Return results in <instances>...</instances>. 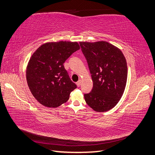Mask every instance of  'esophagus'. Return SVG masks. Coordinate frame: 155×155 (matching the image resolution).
I'll list each match as a JSON object with an SVG mask.
<instances>
[{
	"mask_svg": "<svg viewBox=\"0 0 155 155\" xmlns=\"http://www.w3.org/2000/svg\"><path fill=\"white\" fill-rule=\"evenodd\" d=\"M81 80H79L77 83H76V84H77V85H78V87H80V85H81Z\"/></svg>",
	"mask_w": 155,
	"mask_h": 155,
	"instance_id": "obj_1",
	"label": "esophagus"
}]
</instances>
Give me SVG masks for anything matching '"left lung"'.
<instances>
[{"instance_id": "1", "label": "left lung", "mask_w": 155, "mask_h": 155, "mask_svg": "<svg viewBox=\"0 0 155 155\" xmlns=\"http://www.w3.org/2000/svg\"><path fill=\"white\" fill-rule=\"evenodd\" d=\"M91 74L93 89L84 94L95 111H107L117 104L125 91L127 65L122 51L105 41L80 42Z\"/></svg>"}]
</instances>
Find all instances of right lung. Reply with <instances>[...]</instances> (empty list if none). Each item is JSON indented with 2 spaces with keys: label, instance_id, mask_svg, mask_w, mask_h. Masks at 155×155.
I'll list each match as a JSON object with an SVG mask.
<instances>
[{
  "label": "right lung",
  "instance_id": "add662e5",
  "mask_svg": "<svg viewBox=\"0 0 155 155\" xmlns=\"http://www.w3.org/2000/svg\"><path fill=\"white\" fill-rule=\"evenodd\" d=\"M80 48L78 42H48L32 54L26 68V80L40 104L58 107L68 100L77 85L70 80L64 64Z\"/></svg>",
  "mask_w": 155,
  "mask_h": 155
}]
</instances>
